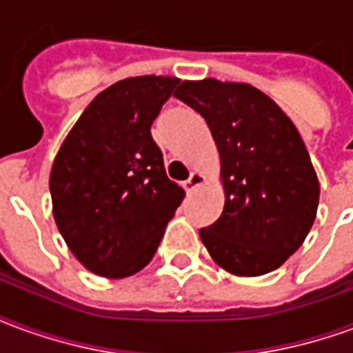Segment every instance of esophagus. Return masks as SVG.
Here are the masks:
<instances>
[{
    "label": "esophagus",
    "instance_id": "1",
    "mask_svg": "<svg viewBox=\"0 0 353 353\" xmlns=\"http://www.w3.org/2000/svg\"><path fill=\"white\" fill-rule=\"evenodd\" d=\"M204 183H206V177H204L202 172H191L189 179L183 183V189L187 192H192L194 189H199L200 185H204Z\"/></svg>",
    "mask_w": 353,
    "mask_h": 353
}]
</instances>
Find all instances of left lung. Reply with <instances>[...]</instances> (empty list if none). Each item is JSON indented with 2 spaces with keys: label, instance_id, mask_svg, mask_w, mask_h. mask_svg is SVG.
Returning <instances> with one entry per match:
<instances>
[{
  "label": "left lung",
  "instance_id": "obj_1",
  "mask_svg": "<svg viewBox=\"0 0 353 353\" xmlns=\"http://www.w3.org/2000/svg\"><path fill=\"white\" fill-rule=\"evenodd\" d=\"M176 98L204 117L214 138L225 206L200 229L217 265L234 276L280 268L308 236L319 181L301 134L259 88L208 77L183 81Z\"/></svg>",
  "mask_w": 353,
  "mask_h": 353
}]
</instances>
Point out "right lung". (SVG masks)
Wrapping results in <instances>:
<instances>
[{
  "instance_id": "1",
  "label": "right lung",
  "mask_w": 353,
  "mask_h": 353,
  "mask_svg": "<svg viewBox=\"0 0 353 353\" xmlns=\"http://www.w3.org/2000/svg\"><path fill=\"white\" fill-rule=\"evenodd\" d=\"M177 83L170 75L117 81L88 103L52 162L57 227L75 259L98 276L119 280L149 265L185 199L151 136Z\"/></svg>"
}]
</instances>
